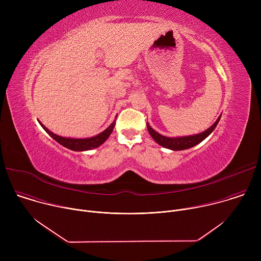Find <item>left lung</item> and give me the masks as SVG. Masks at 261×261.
Segmentation results:
<instances>
[{
	"mask_svg": "<svg viewBox=\"0 0 261 261\" xmlns=\"http://www.w3.org/2000/svg\"><path fill=\"white\" fill-rule=\"evenodd\" d=\"M220 119H221V116L208 129L203 131L202 133L190 135V136H181V137H167V136L161 135L158 132H156L147 123H146V127H147L148 133L151 134L153 139L158 144H160L163 147L169 148V150H172V151H181V150H187V148H190L198 144L199 142H201L203 139H205L215 130Z\"/></svg>",
	"mask_w": 261,
	"mask_h": 261,
	"instance_id": "obj_1",
	"label": "left lung"
}]
</instances>
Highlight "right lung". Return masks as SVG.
Returning a JSON list of instances; mask_svg holds the SVG:
<instances>
[{
    "label": "right lung",
    "instance_id": "add662e5",
    "mask_svg": "<svg viewBox=\"0 0 261 261\" xmlns=\"http://www.w3.org/2000/svg\"><path fill=\"white\" fill-rule=\"evenodd\" d=\"M40 123V122H39ZM40 125L42 126V128L56 140L58 141L60 144H62L63 146L69 148V150L75 151V152H82V151H89V150H93L95 147H98L99 145H101L113 132L115 125H116V120L109 125V127L107 129H105L103 132H101L100 134L93 136V137H89V138H68V137H63V136H59L55 133H53L51 131H49L43 124L40 123Z\"/></svg>",
    "mask_w": 261,
    "mask_h": 261
}]
</instances>
